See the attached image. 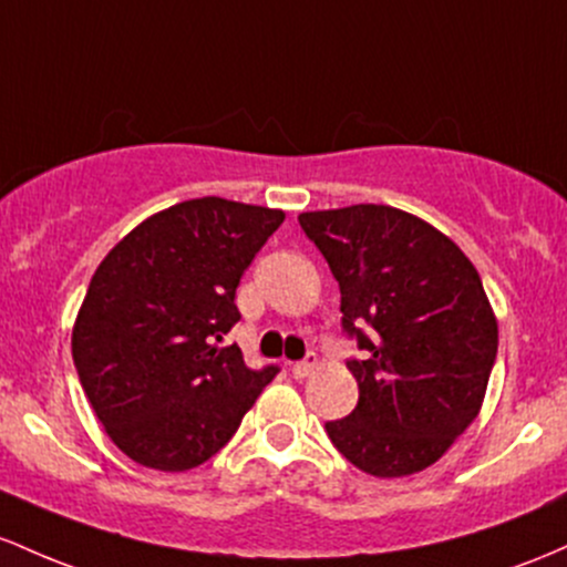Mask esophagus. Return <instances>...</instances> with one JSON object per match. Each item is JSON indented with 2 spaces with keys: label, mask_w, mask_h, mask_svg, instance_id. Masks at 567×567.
Masks as SVG:
<instances>
[{
  "label": "esophagus",
  "mask_w": 567,
  "mask_h": 567,
  "mask_svg": "<svg viewBox=\"0 0 567 567\" xmlns=\"http://www.w3.org/2000/svg\"><path fill=\"white\" fill-rule=\"evenodd\" d=\"M316 364H318L316 353H308V355H305V361H297V364L291 367V374H295V378H300V380L308 378V374H313Z\"/></svg>",
  "instance_id": "34e87169"
}]
</instances>
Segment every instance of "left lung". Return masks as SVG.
I'll return each instance as SVG.
<instances>
[{"instance_id": "left-lung-1", "label": "left lung", "mask_w": 567, "mask_h": 567, "mask_svg": "<svg viewBox=\"0 0 567 567\" xmlns=\"http://www.w3.org/2000/svg\"><path fill=\"white\" fill-rule=\"evenodd\" d=\"M340 284L342 329L364 359L348 361L359 404L327 423L361 472L410 476L429 468L485 402L498 321L480 272L453 240L393 206L300 214Z\"/></svg>"}]
</instances>
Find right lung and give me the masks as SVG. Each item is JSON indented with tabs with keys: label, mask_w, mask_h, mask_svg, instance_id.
I'll list each match as a JSON object with an SVG mask.
<instances>
[{
	"label": "right lung",
	"mask_w": 567,
	"mask_h": 567,
	"mask_svg": "<svg viewBox=\"0 0 567 567\" xmlns=\"http://www.w3.org/2000/svg\"><path fill=\"white\" fill-rule=\"evenodd\" d=\"M281 208L195 198L152 214L95 267L72 329L82 391L110 439L155 472H189L230 442L278 367L249 369L235 289Z\"/></svg>",
	"instance_id": "add662e5"
}]
</instances>
